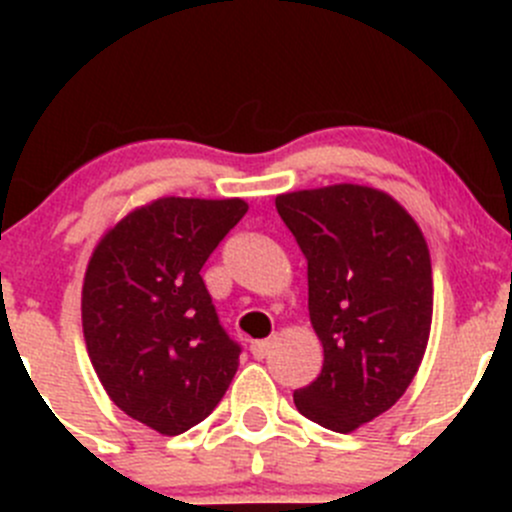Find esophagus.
<instances>
[{
  "mask_svg": "<svg viewBox=\"0 0 512 512\" xmlns=\"http://www.w3.org/2000/svg\"><path fill=\"white\" fill-rule=\"evenodd\" d=\"M272 347H275V342H272V339H257V342L250 344V352L255 359H265V356L272 352Z\"/></svg>",
  "mask_w": 512,
  "mask_h": 512,
  "instance_id": "esophagus-1",
  "label": "esophagus"
}]
</instances>
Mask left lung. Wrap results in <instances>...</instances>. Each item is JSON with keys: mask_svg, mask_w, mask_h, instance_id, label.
Listing matches in <instances>:
<instances>
[{"mask_svg": "<svg viewBox=\"0 0 512 512\" xmlns=\"http://www.w3.org/2000/svg\"><path fill=\"white\" fill-rule=\"evenodd\" d=\"M307 257L309 319L322 374L294 391L337 433L389 411L414 381L431 332V255L416 220L384 190L339 183L275 198Z\"/></svg>", "mask_w": 512, "mask_h": 512, "instance_id": "8db88e82", "label": "left lung"}]
</instances>
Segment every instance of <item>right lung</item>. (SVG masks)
<instances>
[{
  "instance_id": "add662e5",
  "label": "right lung",
  "mask_w": 512,
  "mask_h": 512,
  "mask_svg": "<svg viewBox=\"0 0 512 512\" xmlns=\"http://www.w3.org/2000/svg\"><path fill=\"white\" fill-rule=\"evenodd\" d=\"M245 213L240 198L153 200L113 225L86 267L91 364L113 404L163 436L213 414L240 364L200 270Z\"/></svg>"
}]
</instances>
